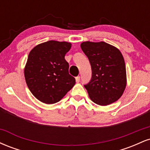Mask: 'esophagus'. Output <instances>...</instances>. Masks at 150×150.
<instances>
[{
  "label": "esophagus",
  "mask_w": 150,
  "mask_h": 150,
  "mask_svg": "<svg viewBox=\"0 0 150 150\" xmlns=\"http://www.w3.org/2000/svg\"><path fill=\"white\" fill-rule=\"evenodd\" d=\"M75 80H76L77 82H79L80 81V76H77L75 77Z\"/></svg>",
  "instance_id": "obj_1"
}]
</instances>
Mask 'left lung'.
<instances>
[{
  "label": "left lung",
  "instance_id": "obj_1",
  "mask_svg": "<svg viewBox=\"0 0 150 150\" xmlns=\"http://www.w3.org/2000/svg\"><path fill=\"white\" fill-rule=\"evenodd\" d=\"M81 49L92 68L91 80L84 85L91 100L101 106L115 102L126 86L125 61L120 51L104 42H83Z\"/></svg>",
  "mask_w": 150,
  "mask_h": 150
}]
</instances>
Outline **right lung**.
Listing matches in <instances>:
<instances>
[{
    "label": "right lung",
    "mask_w": 150,
    "mask_h": 150,
    "mask_svg": "<svg viewBox=\"0 0 150 150\" xmlns=\"http://www.w3.org/2000/svg\"><path fill=\"white\" fill-rule=\"evenodd\" d=\"M71 44L49 41L30 51L25 68L27 87L38 100L48 104L59 101L75 83L68 73L69 64L65 55Z\"/></svg>",
    "instance_id": "obj_1"
}]
</instances>
